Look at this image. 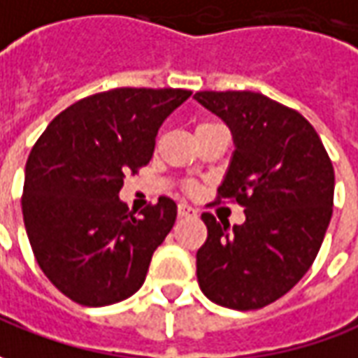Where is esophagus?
Listing matches in <instances>:
<instances>
[{"mask_svg":"<svg viewBox=\"0 0 358 358\" xmlns=\"http://www.w3.org/2000/svg\"><path fill=\"white\" fill-rule=\"evenodd\" d=\"M177 210H179V216H196V210H194L193 206H189V204L185 203L179 204Z\"/></svg>","mask_w":358,"mask_h":358,"instance_id":"1","label":"esophagus"}]
</instances>
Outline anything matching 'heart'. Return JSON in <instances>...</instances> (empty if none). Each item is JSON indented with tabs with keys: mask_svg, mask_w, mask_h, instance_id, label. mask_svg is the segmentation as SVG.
Instances as JSON below:
<instances>
[{
	"mask_svg": "<svg viewBox=\"0 0 358 358\" xmlns=\"http://www.w3.org/2000/svg\"><path fill=\"white\" fill-rule=\"evenodd\" d=\"M214 122H204V124H199V128L196 130H201V128H206V127H212Z\"/></svg>",
	"mask_w": 358,
	"mask_h": 358,
	"instance_id": "heart-1",
	"label": "heart"
}]
</instances>
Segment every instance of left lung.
I'll return each instance as SVG.
<instances>
[{"instance_id": "8db88e82", "label": "left lung", "mask_w": 358, "mask_h": 358, "mask_svg": "<svg viewBox=\"0 0 358 358\" xmlns=\"http://www.w3.org/2000/svg\"><path fill=\"white\" fill-rule=\"evenodd\" d=\"M194 99L230 127L236 152L216 203L236 201L245 222L204 212L196 251L204 296L231 310L268 306L312 267L334 212L335 173L314 127L253 91H199Z\"/></svg>"}]
</instances>
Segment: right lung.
Segmentation results:
<instances>
[{"mask_svg":"<svg viewBox=\"0 0 358 358\" xmlns=\"http://www.w3.org/2000/svg\"><path fill=\"white\" fill-rule=\"evenodd\" d=\"M189 97L171 87L95 93L62 110L31 150L21 196L27 236L48 280L81 306L132 296L173 228L169 196L136 216L118 193L124 173L150 164L162 122Z\"/></svg>","mask_w":358,"mask_h":358,"instance_id":"obj_1","label":"right lung"}]
</instances>
